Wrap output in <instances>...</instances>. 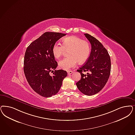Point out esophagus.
<instances>
[{"mask_svg": "<svg viewBox=\"0 0 135 135\" xmlns=\"http://www.w3.org/2000/svg\"><path fill=\"white\" fill-rule=\"evenodd\" d=\"M73 71H67V73H68V74H72L73 73Z\"/></svg>", "mask_w": 135, "mask_h": 135, "instance_id": "34e87169", "label": "esophagus"}]
</instances>
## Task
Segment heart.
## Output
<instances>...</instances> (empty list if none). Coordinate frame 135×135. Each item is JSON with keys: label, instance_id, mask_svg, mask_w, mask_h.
I'll return each mask as SVG.
<instances>
[{"label": "heart", "instance_id": "obj_1", "mask_svg": "<svg viewBox=\"0 0 135 135\" xmlns=\"http://www.w3.org/2000/svg\"><path fill=\"white\" fill-rule=\"evenodd\" d=\"M65 51H68L69 56L60 61L59 66L62 69L69 70L75 67L78 62L82 64L86 61L90 54L91 47L88 41L72 35L64 38L62 45L56 43L52 47L53 54L57 59L60 58Z\"/></svg>", "mask_w": 135, "mask_h": 135}]
</instances>
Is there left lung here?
Returning a JSON list of instances; mask_svg holds the SVG:
<instances>
[{
    "label": "left lung",
    "mask_w": 135,
    "mask_h": 135,
    "mask_svg": "<svg viewBox=\"0 0 135 135\" xmlns=\"http://www.w3.org/2000/svg\"><path fill=\"white\" fill-rule=\"evenodd\" d=\"M84 35L91 44V51L85 64L77 70L81 78L76 84L83 94L92 96L100 92L107 83L111 72V59L101 42L88 33ZM82 71L88 73L84 75Z\"/></svg>",
    "instance_id": "1"
}]
</instances>
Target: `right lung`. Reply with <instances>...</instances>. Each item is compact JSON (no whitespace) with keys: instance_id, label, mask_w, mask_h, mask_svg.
I'll return each instance as SVG.
<instances>
[{"instance_id":"right-lung-1","label":"right lung","mask_w":135,"mask_h":135,"mask_svg":"<svg viewBox=\"0 0 135 135\" xmlns=\"http://www.w3.org/2000/svg\"><path fill=\"white\" fill-rule=\"evenodd\" d=\"M66 34L46 32L32 42L26 49L24 59V72L33 90L44 97L56 95L67 73L55 70L58 66L52 53L53 45Z\"/></svg>"}]
</instances>
